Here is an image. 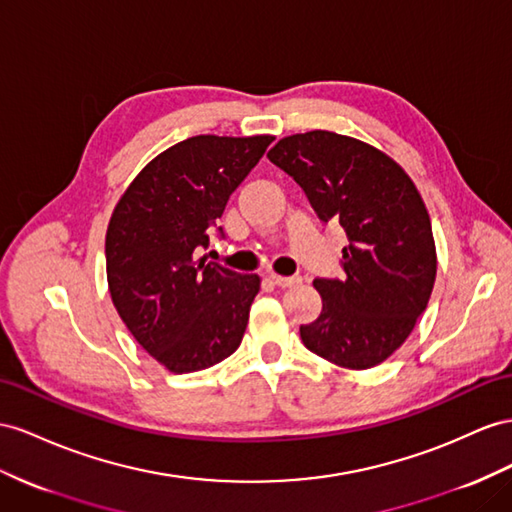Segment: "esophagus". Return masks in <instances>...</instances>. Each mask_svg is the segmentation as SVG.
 <instances>
[{
	"label": "esophagus",
	"instance_id": "34e87169",
	"mask_svg": "<svg viewBox=\"0 0 512 512\" xmlns=\"http://www.w3.org/2000/svg\"><path fill=\"white\" fill-rule=\"evenodd\" d=\"M270 281L274 285H279V287H294L303 279H300V277H281V274H270Z\"/></svg>",
	"mask_w": 512,
	"mask_h": 512
}]
</instances>
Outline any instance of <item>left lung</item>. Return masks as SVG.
Masks as SVG:
<instances>
[{
    "label": "left lung",
    "instance_id": "obj_1",
    "mask_svg": "<svg viewBox=\"0 0 512 512\" xmlns=\"http://www.w3.org/2000/svg\"><path fill=\"white\" fill-rule=\"evenodd\" d=\"M268 160L294 177L322 222L335 220L348 235L346 277L313 281L322 313L300 326V339L339 368H374L406 342L435 285L422 194L387 153L326 129L281 138Z\"/></svg>",
    "mask_w": 512,
    "mask_h": 512
}]
</instances>
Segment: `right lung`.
Returning <instances> with one entry per match:
<instances>
[{"label": "right lung", "mask_w": 512, "mask_h": 512, "mask_svg": "<svg viewBox=\"0 0 512 512\" xmlns=\"http://www.w3.org/2000/svg\"><path fill=\"white\" fill-rule=\"evenodd\" d=\"M272 140L207 134L177 142L114 207L106 233L112 303L136 342L173 374L212 368L242 342L261 279L199 255Z\"/></svg>", "instance_id": "right-lung-1"}]
</instances>
